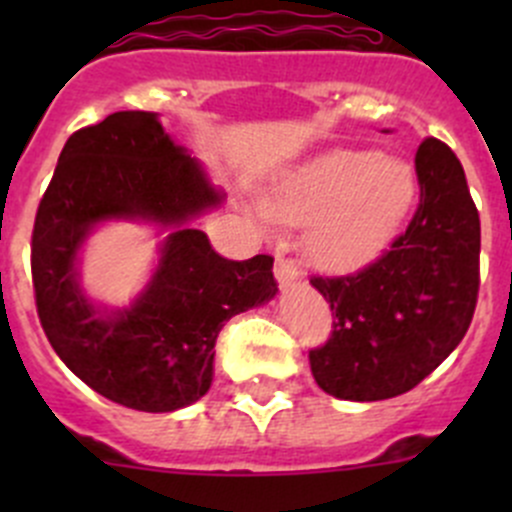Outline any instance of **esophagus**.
<instances>
[{"instance_id": "1", "label": "esophagus", "mask_w": 512, "mask_h": 512, "mask_svg": "<svg viewBox=\"0 0 512 512\" xmlns=\"http://www.w3.org/2000/svg\"><path fill=\"white\" fill-rule=\"evenodd\" d=\"M275 277H277V282H280V287H287V285H292V282H297L299 280L297 260H292V257H285L277 252Z\"/></svg>"}]
</instances>
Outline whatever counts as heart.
I'll use <instances>...</instances> for the list:
<instances>
[{
	"instance_id": "b5f03b06",
	"label": "heart",
	"mask_w": 512,
	"mask_h": 512,
	"mask_svg": "<svg viewBox=\"0 0 512 512\" xmlns=\"http://www.w3.org/2000/svg\"><path fill=\"white\" fill-rule=\"evenodd\" d=\"M421 198L414 165L389 153L332 148L285 170L255 215L307 225L309 260L327 272L374 262L404 232Z\"/></svg>"
}]
</instances>
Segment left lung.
<instances>
[{"mask_svg": "<svg viewBox=\"0 0 512 512\" xmlns=\"http://www.w3.org/2000/svg\"><path fill=\"white\" fill-rule=\"evenodd\" d=\"M418 210L404 235L349 277H312L334 332L309 352L319 389L381 401L421 384L471 327L478 297L480 220L461 160L426 138L416 153Z\"/></svg>", "mask_w": 512, "mask_h": 512, "instance_id": "1", "label": "left lung"}]
</instances>
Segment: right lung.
Returning a JSON list of instances; mask_svg holds the SVG:
<instances>
[{"label": "right lung", "instance_id": "right-lung-1", "mask_svg": "<svg viewBox=\"0 0 512 512\" xmlns=\"http://www.w3.org/2000/svg\"><path fill=\"white\" fill-rule=\"evenodd\" d=\"M223 200L158 113H111L66 141L36 210L32 280L46 339L86 386L148 414L208 394L220 329L277 294L270 255L225 260L190 225ZM106 222L166 232L147 287L126 308L98 305L80 285V252Z\"/></svg>", "mask_w": 512, "mask_h": 512}]
</instances>
